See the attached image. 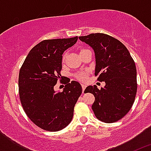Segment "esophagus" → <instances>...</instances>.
<instances>
[{
    "instance_id": "esophagus-1",
    "label": "esophagus",
    "mask_w": 151,
    "mask_h": 151,
    "mask_svg": "<svg viewBox=\"0 0 151 151\" xmlns=\"http://www.w3.org/2000/svg\"><path fill=\"white\" fill-rule=\"evenodd\" d=\"M82 92L84 93V91H85V88H86V85H85V84H82Z\"/></svg>"
}]
</instances>
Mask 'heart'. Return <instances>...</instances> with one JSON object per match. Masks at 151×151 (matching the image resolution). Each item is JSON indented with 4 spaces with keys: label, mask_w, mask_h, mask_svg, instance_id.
Wrapping results in <instances>:
<instances>
[{
    "label": "heart",
    "mask_w": 151,
    "mask_h": 151,
    "mask_svg": "<svg viewBox=\"0 0 151 151\" xmlns=\"http://www.w3.org/2000/svg\"><path fill=\"white\" fill-rule=\"evenodd\" d=\"M76 77L78 79L81 80V81H85L87 79L88 77V73L86 72H82V73H79L76 75Z\"/></svg>",
    "instance_id": "1"
}]
</instances>
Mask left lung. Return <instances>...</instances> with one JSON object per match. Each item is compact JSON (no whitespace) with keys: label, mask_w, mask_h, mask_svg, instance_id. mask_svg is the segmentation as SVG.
<instances>
[{"label":"left lung","mask_w":151,"mask_h":151,"mask_svg":"<svg viewBox=\"0 0 151 151\" xmlns=\"http://www.w3.org/2000/svg\"><path fill=\"white\" fill-rule=\"evenodd\" d=\"M78 38L94 49V75L106 83L101 89L89 85L85 90L95 97L91 106L94 115L104 122H116L127 114L135 99L138 85L134 60L125 45L110 35L93 33Z\"/></svg>","instance_id":"obj_1"}]
</instances>
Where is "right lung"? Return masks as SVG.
Here are the masks:
<instances>
[{
  "instance_id": "right-lung-1",
  "label": "right lung",
  "mask_w": 151,
  "mask_h": 151,
  "mask_svg": "<svg viewBox=\"0 0 151 151\" xmlns=\"http://www.w3.org/2000/svg\"><path fill=\"white\" fill-rule=\"evenodd\" d=\"M78 37L44 40L33 47L19 74V94L24 111L31 121L45 131L57 132L72 121L74 106L82 92L78 82H65L61 92H55L62 80L63 52L76 43Z\"/></svg>"
}]
</instances>
